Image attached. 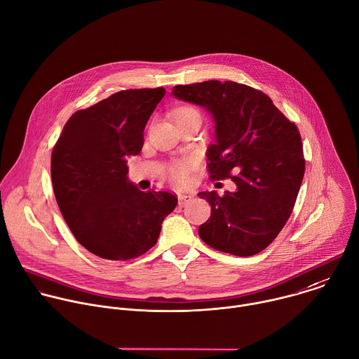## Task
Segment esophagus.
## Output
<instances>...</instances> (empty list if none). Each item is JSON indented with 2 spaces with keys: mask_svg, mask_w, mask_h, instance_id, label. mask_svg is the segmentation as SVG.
<instances>
[{
  "mask_svg": "<svg viewBox=\"0 0 359 359\" xmlns=\"http://www.w3.org/2000/svg\"><path fill=\"white\" fill-rule=\"evenodd\" d=\"M193 200V196H190V194H180L179 196V203L182 204V205H186L187 203H190Z\"/></svg>",
  "mask_w": 359,
  "mask_h": 359,
  "instance_id": "1",
  "label": "esophagus"
}]
</instances>
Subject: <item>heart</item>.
<instances>
[{"label":"heart","instance_id":"obj_1","mask_svg":"<svg viewBox=\"0 0 359 359\" xmlns=\"http://www.w3.org/2000/svg\"><path fill=\"white\" fill-rule=\"evenodd\" d=\"M191 114H198V112L193 107L184 105V107H179L177 109H175L173 116H175V119H177V118L187 116ZM193 166H194L193 161H177V162L172 163V166L169 169V175H170L172 180H175L177 183H183L189 179V175L193 170Z\"/></svg>","mask_w":359,"mask_h":359}]
</instances>
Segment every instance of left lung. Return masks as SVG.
Masks as SVG:
<instances>
[{"label": "left lung", "instance_id": "1", "mask_svg": "<svg viewBox=\"0 0 359 359\" xmlns=\"http://www.w3.org/2000/svg\"><path fill=\"white\" fill-rule=\"evenodd\" d=\"M179 100L205 107L215 123L207 149L211 180L231 179L235 191L198 196L211 205L198 226L211 248L236 257L264 251L289 219L304 176L299 130L262 91L235 81L175 86ZM236 175H233V173Z\"/></svg>", "mask_w": 359, "mask_h": 359}]
</instances>
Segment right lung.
I'll list each match as a JSON object with an SVG mask.
<instances>
[{"label": "right lung", "mask_w": 359, "mask_h": 359, "mask_svg": "<svg viewBox=\"0 0 359 359\" xmlns=\"http://www.w3.org/2000/svg\"><path fill=\"white\" fill-rule=\"evenodd\" d=\"M165 93L123 90L79 109L53 147L50 175L60 212L77 243L100 258L144 255L177 204L175 194L141 191L127 177V158L141 152L144 130Z\"/></svg>", "instance_id": "obj_1"}]
</instances>
